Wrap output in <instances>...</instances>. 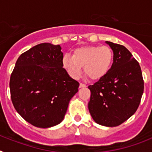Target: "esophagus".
Instances as JSON below:
<instances>
[{
    "label": "esophagus",
    "instance_id": "34e87169",
    "mask_svg": "<svg viewBox=\"0 0 152 152\" xmlns=\"http://www.w3.org/2000/svg\"><path fill=\"white\" fill-rule=\"evenodd\" d=\"M80 88H83V87H86V85L83 83H80Z\"/></svg>",
    "mask_w": 152,
    "mask_h": 152
}]
</instances>
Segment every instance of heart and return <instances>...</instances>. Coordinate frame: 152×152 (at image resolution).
Listing matches in <instances>:
<instances>
[{
    "instance_id": "obj_1",
    "label": "heart",
    "mask_w": 152,
    "mask_h": 152,
    "mask_svg": "<svg viewBox=\"0 0 152 152\" xmlns=\"http://www.w3.org/2000/svg\"><path fill=\"white\" fill-rule=\"evenodd\" d=\"M113 61V53L107 46H86L76 49L72 56L63 58V66L73 79L80 77L82 66L92 80H99L107 74Z\"/></svg>"
}]
</instances>
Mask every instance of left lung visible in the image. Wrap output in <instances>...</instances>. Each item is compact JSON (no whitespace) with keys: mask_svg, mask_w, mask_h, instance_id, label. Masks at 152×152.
<instances>
[{"mask_svg":"<svg viewBox=\"0 0 152 152\" xmlns=\"http://www.w3.org/2000/svg\"><path fill=\"white\" fill-rule=\"evenodd\" d=\"M113 51V63L108 73L93 85L89 111L96 123L118 126L136 110L144 91L139 63L124 46L106 41Z\"/></svg>","mask_w":152,"mask_h":152,"instance_id":"8db88e82","label":"left lung"}]
</instances>
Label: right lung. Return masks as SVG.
I'll list each match as a JSON object with an SVG mask.
<instances>
[{"label": "right lung", "instance_id": "1", "mask_svg": "<svg viewBox=\"0 0 152 152\" xmlns=\"http://www.w3.org/2000/svg\"><path fill=\"white\" fill-rule=\"evenodd\" d=\"M60 45L43 43L22 53L10 79V98L21 117L34 126L50 128L63 120L80 83L63 68Z\"/></svg>", "mask_w": 152, "mask_h": 152}]
</instances>
